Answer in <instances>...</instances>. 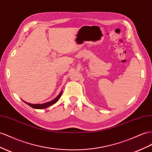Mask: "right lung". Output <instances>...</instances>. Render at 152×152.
I'll use <instances>...</instances> for the list:
<instances>
[{"instance_id": "add662e5", "label": "right lung", "mask_w": 152, "mask_h": 152, "mask_svg": "<svg viewBox=\"0 0 152 152\" xmlns=\"http://www.w3.org/2000/svg\"><path fill=\"white\" fill-rule=\"evenodd\" d=\"M63 94V91H61L60 92V93L59 94V95L57 96L56 98H54V100H52L50 102H46V103H44V104H30V103H28V102H26L25 101H23L27 105H28L29 106H31V107L34 108V109H45L47 107H48L51 106L52 105L54 104L55 103H56V102L58 101L59 98L61 96V95H62Z\"/></svg>"}]
</instances>
